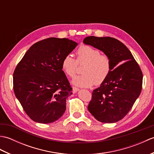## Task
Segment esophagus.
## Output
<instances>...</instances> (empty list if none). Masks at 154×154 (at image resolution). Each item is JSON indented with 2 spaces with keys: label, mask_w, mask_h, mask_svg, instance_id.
I'll list each match as a JSON object with an SVG mask.
<instances>
[{
  "label": "esophagus",
  "mask_w": 154,
  "mask_h": 154,
  "mask_svg": "<svg viewBox=\"0 0 154 154\" xmlns=\"http://www.w3.org/2000/svg\"><path fill=\"white\" fill-rule=\"evenodd\" d=\"M72 89H73V91H73V93H75L77 92V91L79 90V88L75 87H72Z\"/></svg>",
  "instance_id": "1"
}]
</instances>
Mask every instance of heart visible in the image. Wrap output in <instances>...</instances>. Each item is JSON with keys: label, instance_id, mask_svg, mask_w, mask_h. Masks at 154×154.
Returning <instances> with one entry per match:
<instances>
[{"label": "heart", "instance_id": "b5f03b06", "mask_svg": "<svg viewBox=\"0 0 154 154\" xmlns=\"http://www.w3.org/2000/svg\"><path fill=\"white\" fill-rule=\"evenodd\" d=\"M76 60L67 54L61 61V69L67 76L74 77L77 73V64L85 63L81 70L82 75L75 78L74 85L89 87L95 84L100 85L109 77L112 68V61L109 55L100 54L99 50L88 45H81L76 52Z\"/></svg>", "mask_w": 154, "mask_h": 154}]
</instances>
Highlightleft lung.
<instances>
[{"instance_id": "1", "label": "left lung", "mask_w": 154, "mask_h": 154, "mask_svg": "<svg viewBox=\"0 0 154 154\" xmlns=\"http://www.w3.org/2000/svg\"><path fill=\"white\" fill-rule=\"evenodd\" d=\"M83 42L103 51L112 61L110 75L93 91L88 110L99 122H118L128 113L141 93V69L126 45L115 38L88 36Z\"/></svg>"}]
</instances>
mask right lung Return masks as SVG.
<instances>
[{"mask_svg":"<svg viewBox=\"0 0 154 154\" xmlns=\"http://www.w3.org/2000/svg\"><path fill=\"white\" fill-rule=\"evenodd\" d=\"M77 43L49 38L32 45L13 73L15 96L30 119L48 124L61 117L72 88L61 69V61Z\"/></svg>","mask_w":154,"mask_h":154,"instance_id":"obj_1","label":"right lung"}]
</instances>
